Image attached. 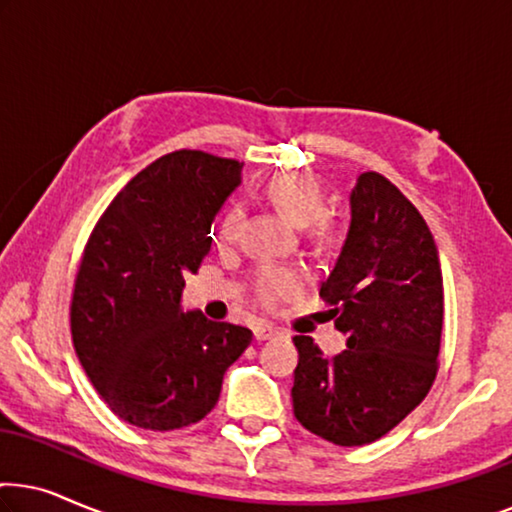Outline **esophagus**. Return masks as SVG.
I'll return each instance as SVG.
<instances>
[{
    "mask_svg": "<svg viewBox=\"0 0 512 512\" xmlns=\"http://www.w3.org/2000/svg\"><path fill=\"white\" fill-rule=\"evenodd\" d=\"M254 335H256L258 342H263V340H272V338H275V335H279V331H277L275 326H270V324H258V326L254 328Z\"/></svg>",
    "mask_w": 512,
    "mask_h": 512,
    "instance_id": "1",
    "label": "esophagus"
}]
</instances>
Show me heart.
<instances>
[{
    "label": "heart",
    "mask_w": 512,
    "mask_h": 512,
    "mask_svg": "<svg viewBox=\"0 0 512 512\" xmlns=\"http://www.w3.org/2000/svg\"><path fill=\"white\" fill-rule=\"evenodd\" d=\"M265 200L275 207V212L282 216L293 228H310V242L317 254H331L340 242V228L333 221L326 219V193L319 186L317 179L303 172H284L275 174L265 181L263 186ZM242 230V212L237 207L228 209L223 214L216 230L221 244H233ZM298 289L296 275L286 270H265L258 277L256 291L263 303H272L279 296H289Z\"/></svg>",
    "instance_id": "1"
}]
</instances>
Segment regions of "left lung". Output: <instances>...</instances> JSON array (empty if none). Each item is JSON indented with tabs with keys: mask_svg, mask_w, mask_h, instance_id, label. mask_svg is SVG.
Returning a JSON list of instances; mask_svg holds the SVG:
<instances>
[{
	"mask_svg": "<svg viewBox=\"0 0 512 512\" xmlns=\"http://www.w3.org/2000/svg\"><path fill=\"white\" fill-rule=\"evenodd\" d=\"M352 221L319 296L347 349L328 359L296 335L293 415L328 443L368 445L429 394L443 333V272L417 207L377 172L349 195Z\"/></svg>",
	"mask_w": 512,
	"mask_h": 512,
	"instance_id": "8db88e82",
	"label": "left lung"
}]
</instances>
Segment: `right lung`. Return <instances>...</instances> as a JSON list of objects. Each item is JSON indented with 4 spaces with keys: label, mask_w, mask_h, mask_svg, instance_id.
Wrapping results in <instances>:
<instances>
[{
    "label": "right lung",
    "mask_w": 512,
    "mask_h": 512,
    "mask_svg": "<svg viewBox=\"0 0 512 512\" xmlns=\"http://www.w3.org/2000/svg\"><path fill=\"white\" fill-rule=\"evenodd\" d=\"M240 181L237 160L167 153L125 184L88 237L69 310L72 340L123 422L149 431L200 422L254 338L244 326L181 310L184 275L209 254L214 216Z\"/></svg>",
    "instance_id": "obj_1"
}]
</instances>
